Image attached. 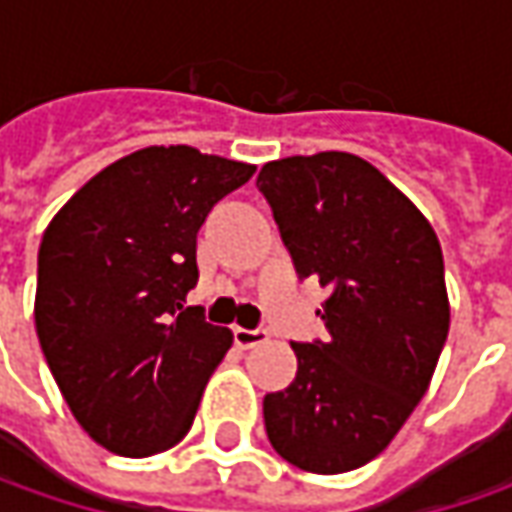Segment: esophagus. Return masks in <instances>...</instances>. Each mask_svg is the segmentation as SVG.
<instances>
[{"label":"esophagus","mask_w":512,"mask_h":512,"mask_svg":"<svg viewBox=\"0 0 512 512\" xmlns=\"http://www.w3.org/2000/svg\"><path fill=\"white\" fill-rule=\"evenodd\" d=\"M267 333L265 327H253V330H247V327H233V342L239 344V347H256V344L267 342Z\"/></svg>","instance_id":"34e87169"}]
</instances>
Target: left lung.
Listing matches in <instances>:
<instances>
[{
    "mask_svg": "<svg viewBox=\"0 0 512 512\" xmlns=\"http://www.w3.org/2000/svg\"><path fill=\"white\" fill-rule=\"evenodd\" d=\"M265 193L299 279L327 287V342H293L299 370L265 396L273 450L307 473L376 459L422 402L450 305L442 245L402 190L353 153L267 162Z\"/></svg>",
    "mask_w": 512,
    "mask_h": 512,
    "instance_id": "obj_1",
    "label": "left lung"
}]
</instances>
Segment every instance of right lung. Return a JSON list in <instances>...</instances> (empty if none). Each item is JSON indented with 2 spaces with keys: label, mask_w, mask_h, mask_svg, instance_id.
Wrapping results in <instances>:
<instances>
[{
  "label": "right lung",
  "mask_w": 512,
  "mask_h": 512,
  "mask_svg": "<svg viewBox=\"0 0 512 512\" xmlns=\"http://www.w3.org/2000/svg\"><path fill=\"white\" fill-rule=\"evenodd\" d=\"M253 165L187 145L145 148L76 190L39 245L36 336L70 413L110 453L142 459L187 436L233 344L185 307L196 233Z\"/></svg>",
  "instance_id": "right-lung-1"
}]
</instances>
